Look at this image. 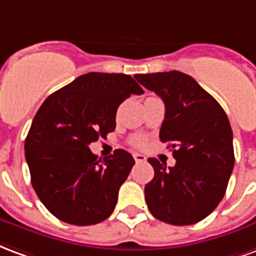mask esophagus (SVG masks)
<instances>
[{"instance_id": "1", "label": "esophagus", "mask_w": 256, "mask_h": 256, "mask_svg": "<svg viewBox=\"0 0 256 256\" xmlns=\"http://www.w3.org/2000/svg\"><path fill=\"white\" fill-rule=\"evenodd\" d=\"M134 160L139 164V162L146 161V156H143V154H139V152H135V154H134Z\"/></svg>"}]
</instances>
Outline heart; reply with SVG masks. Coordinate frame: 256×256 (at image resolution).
Segmentation results:
<instances>
[{"label":"heart","instance_id":"1","mask_svg":"<svg viewBox=\"0 0 256 256\" xmlns=\"http://www.w3.org/2000/svg\"><path fill=\"white\" fill-rule=\"evenodd\" d=\"M132 144L135 147H143L146 144V139L144 138H142V136H136L132 139Z\"/></svg>","mask_w":256,"mask_h":256}]
</instances>
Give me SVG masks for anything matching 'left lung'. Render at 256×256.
<instances>
[{"label":"left lung","mask_w":256,"mask_h":256,"mask_svg":"<svg viewBox=\"0 0 256 256\" xmlns=\"http://www.w3.org/2000/svg\"><path fill=\"white\" fill-rule=\"evenodd\" d=\"M165 104L160 130L173 148L174 166L148 158L154 178L144 187L147 207L160 221L192 225L222 200L234 165L233 134L226 113L190 74L178 70L135 74Z\"/></svg>","instance_id":"8db88e82"}]
</instances>
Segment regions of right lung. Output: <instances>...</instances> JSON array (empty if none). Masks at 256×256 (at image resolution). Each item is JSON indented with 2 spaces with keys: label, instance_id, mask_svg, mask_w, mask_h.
<instances>
[{
  "label": "right lung",
  "instance_id": "add662e5",
  "mask_svg": "<svg viewBox=\"0 0 256 256\" xmlns=\"http://www.w3.org/2000/svg\"><path fill=\"white\" fill-rule=\"evenodd\" d=\"M132 94L143 90L130 74L90 72L39 108L24 150L31 184L54 217L84 226L113 212L135 160L118 148L98 161L88 146L114 130L117 109Z\"/></svg>",
  "mask_w": 256,
  "mask_h": 256
}]
</instances>
